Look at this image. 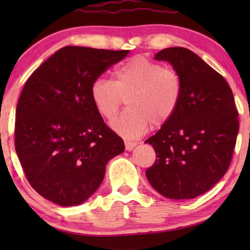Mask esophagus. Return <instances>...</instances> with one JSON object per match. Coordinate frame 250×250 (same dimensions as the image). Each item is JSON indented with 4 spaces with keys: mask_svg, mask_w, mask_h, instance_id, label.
Returning <instances> with one entry per match:
<instances>
[{
    "mask_svg": "<svg viewBox=\"0 0 250 250\" xmlns=\"http://www.w3.org/2000/svg\"><path fill=\"white\" fill-rule=\"evenodd\" d=\"M136 145H138V143H136V142L125 141V148H126V150H128V151H131V150H133V148H134V146H136Z\"/></svg>",
    "mask_w": 250,
    "mask_h": 250,
    "instance_id": "1",
    "label": "esophagus"
}]
</instances>
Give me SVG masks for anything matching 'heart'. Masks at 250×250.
Instances as JSON below:
<instances>
[{
    "label": "heart",
    "instance_id": "1",
    "mask_svg": "<svg viewBox=\"0 0 250 250\" xmlns=\"http://www.w3.org/2000/svg\"><path fill=\"white\" fill-rule=\"evenodd\" d=\"M182 82L175 70L146 57H133L115 70V80L98 77L91 85L95 109L107 121L117 116L126 99L127 109L111 124L127 139L138 138L152 127L168 123L179 108Z\"/></svg>",
    "mask_w": 250,
    "mask_h": 250
}]
</instances>
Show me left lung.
<instances>
[{"mask_svg":"<svg viewBox=\"0 0 250 250\" xmlns=\"http://www.w3.org/2000/svg\"><path fill=\"white\" fill-rule=\"evenodd\" d=\"M168 61L182 82L179 108L150 136L156 162L146 170L153 189L169 199H192L207 192L230 166L239 131L238 110L228 82L186 47L155 56Z\"/></svg>","mask_w":250,"mask_h":250,"instance_id":"obj_1","label":"left lung"}]
</instances>
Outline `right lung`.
Here are the masks:
<instances>
[{
    "instance_id": "right-lung-1",
    "label": "right lung",
    "mask_w": 250,
    "mask_h": 250,
    "mask_svg": "<svg viewBox=\"0 0 250 250\" xmlns=\"http://www.w3.org/2000/svg\"><path fill=\"white\" fill-rule=\"evenodd\" d=\"M64 46L27 80L16 109L15 146L33 189L60 206L88 199L104 177L105 165L124 151L91 99V85L127 56Z\"/></svg>"
}]
</instances>
